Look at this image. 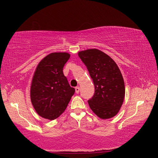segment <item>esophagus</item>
I'll return each mask as SVG.
<instances>
[{
	"label": "esophagus",
	"instance_id": "esophagus-1",
	"mask_svg": "<svg viewBox=\"0 0 158 158\" xmlns=\"http://www.w3.org/2000/svg\"><path fill=\"white\" fill-rule=\"evenodd\" d=\"M79 92H80V88L75 87V93H76V94H79Z\"/></svg>",
	"mask_w": 158,
	"mask_h": 158
}]
</instances>
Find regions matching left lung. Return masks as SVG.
Wrapping results in <instances>:
<instances>
[{"label":"left lung","mask_w":158,"mask_h":158,"mask_svg":"<svg viewBox=\"0 0 158 158\" xmlns=\"http://www.w3.org/2000/svg\"><path fill=\"white\" fill-rule=\"evenodd\" d=\"M79 57L87 68L95 86V93L88 101L89 106L103 119L113 117L124 101V79L116 62L96 49L80 52Z\"/></svg>","instance_id":"left-lung-1"}]
</instances>
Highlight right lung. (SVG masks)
Listing matches in <instances>:
<instances>
[{
  "label": "right lung",
  "mask_w": 158,
  "mask_h": 158,
  "mask_svg": "<svg viewBox=\"0 0 158 158\" xmlns=\"http://www.w3.org/2000/svg\"><path fill=\"white\" fill-rule=\"evenodd\" d=\"M70 58L66 52L46 56L34 73L31 86V101L39 115L53 120L63 113L75 88L70 87L63 74L64 64Z\"/></svg>",
  "instance_id": "1"
}]
</instances>
